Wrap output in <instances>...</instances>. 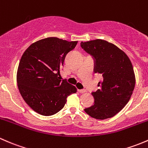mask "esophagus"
Instances as JSON below:
<instances>
[{
    "mask_svg": "<svg viewBox=\"0 0 148 148\" xmlns=\"http://www.w3.org/2000/svg\"><path fill=\"white\" fill-rule=\"evenodd\" d=\"M77 91H78L79 92H80V93H84V92H86V90H85V89H79L77 90Z\"/></svg>",
    "mask_w": 148,
    "mask_h": 148,
    "instance_id": "34e87169",
    "label": "esophagus"
}]
</instances>
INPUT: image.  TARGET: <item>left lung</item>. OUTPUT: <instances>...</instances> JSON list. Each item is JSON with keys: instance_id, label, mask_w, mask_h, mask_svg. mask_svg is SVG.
Returning a JSON list of instances; mask_svg holds the SVG:
<instances>
[{"instance_id": "left-lung-1", "label": "left lung", "mask_w": 148, "mask_h": 148, "mask_svg": "<svg viewBox=\"0 0 148 148\" xmlns=\"http://www.w3.org/2000/svg\"><path fill=\"white\" fill-rule=\"evenodd\" d=\"M80 46L93 58L94 72L103 77L97 85L100 89L92 92L95 103L85 112L97 120L112 118L128 103L135 88L130 60L116 45L101 39L81 42Z\"/></svg>"}]
</instances>
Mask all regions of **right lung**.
I'll list each match as a JSON object with an SVG mask.
<instances>
[{
    "label": "right lung",
    "mask_w": 148,
    "mask_h": 148,
    "mask_svg": "<svg viewBox=\"0 0 148 148\" xmlns=\"http://www.w3.org/2000/svg\"><path fill=\"white\" fill-rule=\"evenodd\" d=\"M77 41L51 37L31 44L24 52L17 72L20 93L34 111L50 116L63 109L66 98L77 89L58 75L66 55Z\"/></svg>",
    "instance_id": "obj_1"
}]
</instances>
